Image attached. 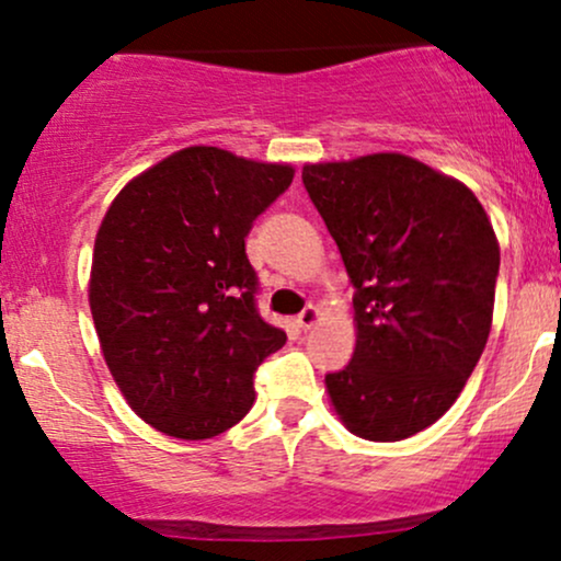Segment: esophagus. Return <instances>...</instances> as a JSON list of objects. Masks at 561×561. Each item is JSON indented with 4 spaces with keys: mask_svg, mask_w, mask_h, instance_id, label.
Wrapping results in <instances>:
<instances>
[{
    "mask_svg": "<svg viewBox=\"0 0 561 561\" xmlns=\"http://www.w3.org/2000/svg\"><path fill=\"white\" fill-rule=\"evenodd\" d=\"M295 321H298L300 330H311V327L319 321V308H317V306H306V308H302V311L298 313V319H295Z\"/></svg>",
    "mask_w": 561,
    "mask_h": 561,
    "instance_id": "1",
    "label": "esophagus"
}]
</instances>
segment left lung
I'll list each match as a JSON object with an SVG mask.
<instances>
[{"label": "left lung", "instance_id": "8db88e82", "mask_svg": "<svg viewBox=\"0 0 561 561\" xmlns=\"http://www.w3.org/2000/svg\"><path fill=\"white\" fill-rule=\"evenodd\" d=\"M351 276L356 351L327 375L340 420L392 443L440 420L493 321L499 242L480 199L414 158L379 152L302 169Z\"/></svg>", "mask_w": 561, "mask_h": 561}]
</instances>
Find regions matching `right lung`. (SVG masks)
Masks as SVG:
<instances>
[{"label": "right lung", "mask_w": 561, "mask_h": 561, "mask_svg": "<svg viewBox=\"0 0 561 561\" xmlns=\"http://www.w3.org/2000/svg\"><path fill=\"white\" fill-rule=\"evenodd\" d=\"M293 169L186 147L128 182L96 231L89 306L102 356L147 424L182 440L234 427L287 334L259 313L244 253Z\"/></svg>", "instance_id": "right-lung-1"}]
</instances>
